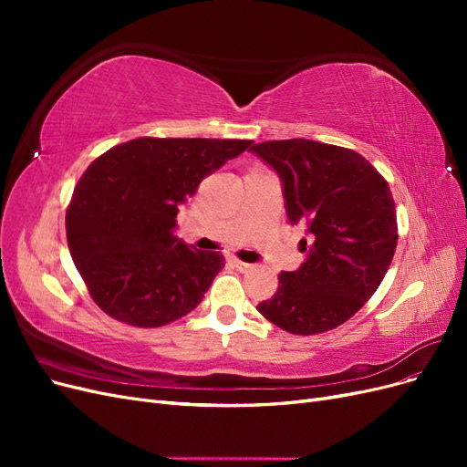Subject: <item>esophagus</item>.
Returning a JSON list of instances; mask_svg holds the SVG:
<instances>
[{"mask_svg":"<svg viewBox=\"0 0 467 467\" xmlns=\"http://www.w3.org/2000/svg\"><path fill=\"white\" fill-rule=\"evenodd\" d=\"M234 265L239 273H245V271H249V268H253V265H249L245 261H239V259H234Z\"/></svg>","mask_w":467,"mask_h":467,"instance_id":"1","label":"esophagus"}]
</instances>
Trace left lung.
Segmentation results:
<instances>
[{
	"mask_svg": "<svg viewBox=\"0 0 467 467\" xmlns=\"http://www.w3.org/2000/svg\"><path fill=\"white\" fill-rule=\"evenodd\" d=\"M251 151L280 175L290 222H307L312 234L307 259L278 275L259 314L292 335L331 331L372 298L391 265L398 214L388 181L360 153L306 138L271 140Z\"/></svg>",
	"mask_w": 467,
	"mask_h": 467,
	"instance_id": "obj_1",
	"label": "left lung"
}]
</instances>
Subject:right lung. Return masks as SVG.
Listing matches in <instances>:
<instances>
[{
    "label": "right lung",
    "instance_id": "right-lung-1",
    "mask_svg": "<svg viewBox=\"0 0 467 467\" xmlns=\"http://www.w3.org/2000/svg\"><path fill=\"white\" fill-rule=\"evenodd\" d=\"M251 140L136 138L105 151L66 210L67 247L93 302L134 327H161L199 306L223 255L173 235L179 204Z\"/></svg>",
    "mask_w": 467,
    "mask_h": 467
}]
</instances>
